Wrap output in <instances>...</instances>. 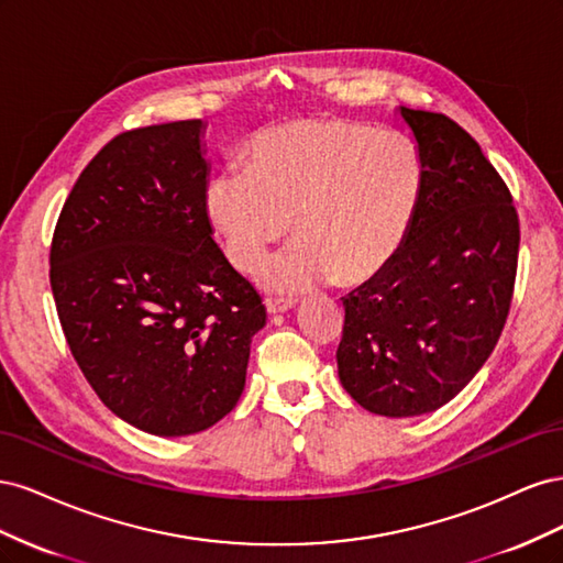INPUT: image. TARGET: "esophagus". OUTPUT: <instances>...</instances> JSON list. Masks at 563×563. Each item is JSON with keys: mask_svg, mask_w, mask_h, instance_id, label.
<instances>
[{"mask_svg": "<svg viewBox=\"0 0 563 563\" xmlns=\"http://www.w3.org/2000/svg\"><path fill=\"white\" fill-rule=\"evenodd\" d=\"M294 305H296L294 298H284V296H267L265 298L267 312H286V310H291Z\"/></svg>", "mask_w": 563, "mask_h": 563, "instance_id": "obj_1", "label": "esophagus"}]
</instances>
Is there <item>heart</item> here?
Returning a JSON list of instances; mask_svg holds the SVG:
<instances>
[{
    "label": "heart",
    "instance_id": "1",
    "mask_svg": "<svg viewBox=\"0 0 563 563\" xmlns=\"http://www.w3.org/2000/svg\"><path fill=\"white\" fill-rule=\"evenodd\" d=\"M422 185V157L406 135L302 117L261 131L246 168H225L209 183L207 216L236 269H258L294 220L298 242L265 269L267 284L356 286L406 242Z\"/></svg>",
    "mask_w": 563,
    "mask_h": 563
}]
</instances>
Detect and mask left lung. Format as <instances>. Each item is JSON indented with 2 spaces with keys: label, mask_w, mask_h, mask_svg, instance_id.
Masks as SVG:
<instances>
[{
  "label": "left lung",
  "mask_w": 563,
  "mask_h": 563,
  "mask_svg": "<svg viewBox=\"0 0 563 563\" xmlns=\"http://www.w3.org/2000/svg\"><path fill=\"white\" fill-rule=\"evenodd\" d=\"M424 166L406 242L345 305L338 376L366 411H437L484 366L505 329L519 263L512 192L472 135L401 108Z\"/></svg>",
  "instance_id": "1"
}]
</instances>
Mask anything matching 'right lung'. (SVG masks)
Masks as SVG:
<instances>
[{
	"label": "right lung",
	"mask_w": 563,
	"mask_h": 563,
	"mask_svg": "<svg viewBox=\"0 0 563 563\" xmlns=\"http://www.w3.org/2000/svg\"><path fill=\"white\" fill-rule=\"evenodd\" d=\"M201 119L119 133L75 183L48 279L84 378L157 437L211 428L240 401L265 305L213 242Z\"/></svg>",
	"instance_id": "obj_1"
}]
</instances>
